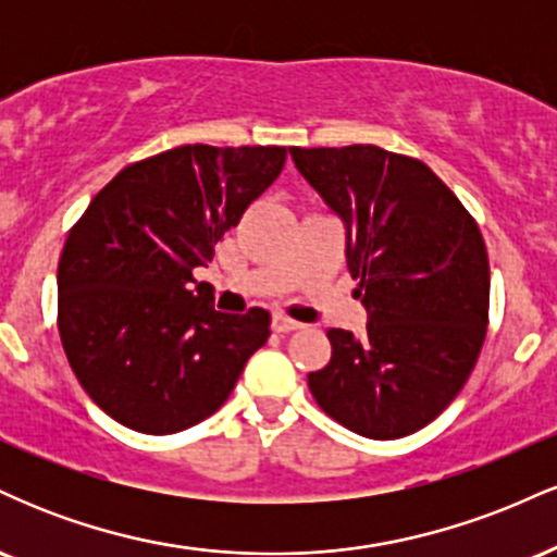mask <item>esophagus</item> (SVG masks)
Listing matches in <instances>:
<instances>
[{
    "label": "esophagus",
    "instance_id": "1",
    "mask_svg": "<svg viewBox=\"0 0 557 557\" xmlns=\"http://www.w3.org/2000/svg\"><path fill=\"white\" fill-rule=\"evenodd\" d=\"M272 327H274V332H296V330L304 327V324L296 322V319L285 317V314H274Z\"/></svg>",
    "mask_w": 557,
    "mask_h": 557
}]
</instances>
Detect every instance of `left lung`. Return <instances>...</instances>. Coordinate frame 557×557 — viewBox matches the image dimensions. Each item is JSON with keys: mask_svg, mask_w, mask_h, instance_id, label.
Masks as SVG:
<instances>
[{"mask_svg": "<svg viewBox=\"0 0 557 557\" xmlns=\"http://www.w3.org/2000/svg\"><path fill=\"white\" fill-rule=\"evenodd\" d=\"M348 230V270L367 335L327 330L332 359L309 374L327 417L372 440L419 432L450 406L490 322V259L476 220L419 159L354 144L290 149Z\"/></svg>", "mask_w": 557, "mask_h": 557, "instance_id": "1", "label": "left lung"}]
</instances>
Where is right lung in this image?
I'll list each match as a JSON object with an SVG mask.
<instances>
[{"label": "right lung", "mask_w": 557, "mask_h": 557, "mask_svg": "<svg viewBox=\"0 0 557 557\" xmlns=\"http://www.w3.org/2000/svg\"><path fill=\"white\" fill-rule=\"evenodd\" d=\"M285 146H177L120 170L70 227L57 327L81 387L144 434L188 430L233 393L270 311L222 314L194 270L285 164Z\"/></svg>", "instance_id": "obj_1"}]
</instances>
